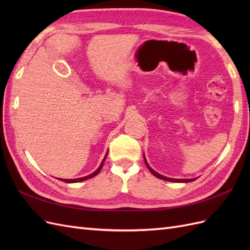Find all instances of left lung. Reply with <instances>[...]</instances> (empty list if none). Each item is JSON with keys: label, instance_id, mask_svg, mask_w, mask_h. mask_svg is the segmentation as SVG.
I'll list each match as a JSON object with an SVG mask.
<instances>
[{"label": "left lung", "instance_id": "obj_1", "mask_svg": "<svg viewBox=\"0 0 250 250\" xmlns=\"http://www.w3.org/2000/svg\"><path fill=\"white\" fill-rule=\"evenodd\" d=\"M144 161H145L146 166H147V168L149 169V171H150L151 173H152L154 176H156L157 178H161V179H164V180H168V181H173V183H190V181L195 180L194 178H193V179H173V178H169V177L163 176V175H161V174H158L157 172H155L154 170H152V169H151V168L149 167V165L147 164V162H146V160H145V157H144Z\"/></svg>", "mask_w": 250, "mask_h": 250}]
</instances>
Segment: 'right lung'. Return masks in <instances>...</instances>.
Segmentation results:
<instances>
[{
    "mask_svg": "<svg viewBox=\"0 0 250 250\" xmlns=\"http://www.w3.org/2000/svg\"><path fill=\"white\" fill-rule=\"evenodd\" d=\"M106 155H107V153H106ZM106 155H105V157H104V160L102 161V163H101V165H100V167L98 168L94 173H92V174H89V175H87V176H85V177H81V178H76V179H62L64 183H67V184H72V183H79V181H83V180H86V179H89V178H92V177H94V176H96L98 173H99L100 171H101V169H102V167H103V164H104V161H105V158H106ZM62 180V179H60Z\"/></svg>",
    "mask_w": 250,
    "mask_h": 250,
    "instance_id": "add662e5",
    "label": "right lung"
}]
</instances>
